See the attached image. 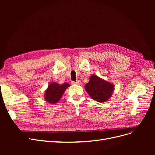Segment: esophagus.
I'll return each mask as SVG.
<instances>
[{
	"mask_svg": "<svg viewBox=\"0 0 155 155\" xmlns=\"http://www.w3.org/2000/svg\"><path fill=\"white\" fill-rule=\"evenodd\" d=\"M72 84H75V85H81V81H79V80H78V81H77L76 82H74V81H72Z\"/></svg>",
	"mask_w": 155,
	"mask_h": 155,
	"instance_id": "obj_1",
	"label": "esophagus"
}]
</instances>
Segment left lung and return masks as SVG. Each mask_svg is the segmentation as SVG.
<instances>
[{"instance_id":"1","label":"left lung","mask_w":155,"mask_h":155,"mask_svg":"<svg viewBox=\"0 0 155 155\" xmlns=\"http://www.w3.org/2000/svg\"><path fill=\"white\" fill-rule=\"evenodd\" d=\"M85 88L93 100L104 103L112 96L114 87L112 83L93 74L89 78V81L85 85Z\"/></svg>"}]
</instances>
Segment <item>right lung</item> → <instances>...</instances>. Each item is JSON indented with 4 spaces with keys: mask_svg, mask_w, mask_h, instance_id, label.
Wrapping results in <instances>:
<instances>
[{
    "mask_svg": "<svg viewBox=\"0 0 155 155\" xmlns=\"http://www.w3.org/2000/svg\"><path fill=\"white\" fill-rule=\"evenodd\" d=\"M68 87L70 85L67 83L60 85L56 82H51L45 92V100L51 104H57Z\"/></svg>",
    "mask_w": 155,
    "mask_h": 155,
    "instance_id": "1",
    "label": "right lung"
}]
</instances>
